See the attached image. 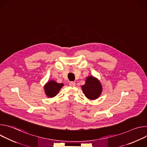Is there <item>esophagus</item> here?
I'll use <instances>...</instances> for the list:
<instances>
[{
	"instance_id": "obj_1",
	"label": "esophagus",
	"mask_w": 147,
	"mask_h": 147,
	"mask_svg": "<svg viewBox=\"0 0 147 147\" xmlns=\"http://www.w3.org/2000/svg\"><path fill=\"white\" fill-rule=\"evenodd\" d=\"M69 85L71 87H74V86H76V82H73V81H70L69 82Z\"/></svg>"
}]
</instances>
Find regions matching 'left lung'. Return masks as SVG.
<instances>
[{
	"label": "left lung",
	"instance_id": "obj_1",
	"mask_svg": "<svg viewBox=\"0 0 147 147\" xmlns=\"http://www.w3.org/2000/svg\"><path fill=\"white\" fill-rule=\"evenodd\" d=\"M81 88L85 96L90 100L98 98L102 92V86L100 81L92 76L86 78L85 84L82 86Z\"/></svg>",
	"mask_w": 147,
	"mask_h": 147
}]
</instances>
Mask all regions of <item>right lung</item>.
<instances>
[{"instance_id":"add662e5","label":"right lung","mask_w":147,"mask_h":147,"mask_svg":"<svg viewBox=\"0 0 147 147\" xmlns=\"http://www.w3.org/2000/svg\"><path fill=\"white\" fill-rule=\"evenodd\" d=\"M63 86L64 84L58 83L53 80H49L44 87L45 93L48 98H53L57 95Z\"/></svg>"}]
</instances>
